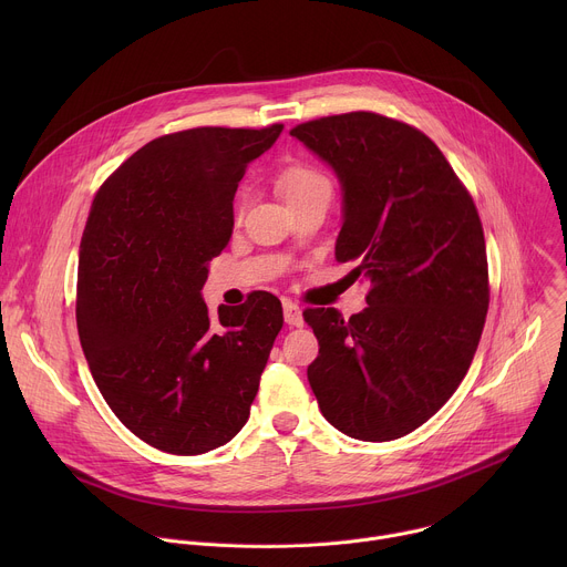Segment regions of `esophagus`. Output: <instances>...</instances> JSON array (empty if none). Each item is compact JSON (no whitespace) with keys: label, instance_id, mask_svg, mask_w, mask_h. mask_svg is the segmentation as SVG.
<instances>
[{"label":"esophagus","instance_id":"esophagus-1","mask_svg":"<svg viewBox=\"0 0 567 567\" xmlns=\"http://www.w3.org/2000/svg\"><path fill=\"white\" fill-rule=\"evenodd\" d=\"M282 311H285V322L287 326H291V328H300L302 326V309L296 305V302H291V300H285L282 302Z\"/></svg>","mask_w":567,"mask_h":567}]
</instances>
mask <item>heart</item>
<instances>
[{"label": "heart", "mask_w": 567, "mask_h": 567, "mask_svg": "<svg viewBox=\"0 0 567 567\" xmlns=\"http://www.w3.org/2000/svg\"><path fill=\"white\" fill-rule=\"evenodd\" d=\"M328 186H332V184L326 175L313 171V168H305V166L291 168L280 177V190L287 197V202L293 197H300L305 193H311L316 188H328Z\"/></svg>", "instance_id": "obj_1"}]
</instances>
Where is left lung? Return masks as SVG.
Returning a JSON list of instances; mask_svg holds the SVG:
<instances>
[{"mask_svg":"<svg viewBox=\"0 0 567 567\" xmlns=\"http://www.w3.org/2000/svg\"><path fill=\"white\" fill-rule=\"evenodd\" d=\"M337 173V260L357 262L368 307L302 311L318 339L307 368L318 409L363 442L429 422L464 379L489 309L480 215L440 147L417 127L350 112L291 132Z\"/></svg>","mask_w":567,"mask_h":567,"instance_id":"obj_1","label":"left lung"}]
</instances>
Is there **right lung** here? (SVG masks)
<instances>
[{"label":"right lung","mask_w":567,"mask_h":567,"mask_svg":"<svg viewBox=\"0 0 567 567\" xmlns=\"http://www.w3.org/2000/svg\"><path fill=\"white\" fill-rule=\"evenodd\" d=\"M280 132L158 136L94 197L78 260L80 346L107 406L158 451H213L249 420L282 305L254 291L213 316L202 287L230 239L239 179Z\"/></svg>","instance_id":"right-lung-1"}]
</instances>
